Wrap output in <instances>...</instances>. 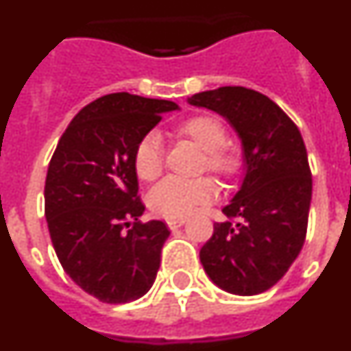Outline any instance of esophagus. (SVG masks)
<instances>
[{
    "label": "esophagus",
    "instance_id": "obj_1",
    "mask_svg": "<svg viewBox=\"0 0 351 351\" xmlns=\"http://www.w3.org/2000/svg\"><path fill=\"white\" fill-rule=\"evenodd\" d=\"M186 223L184 218H170L167 219V226H169L170 230H176V228H179V226H182Z\"/></svg>",
    "mask_w": 351,
    "mask_h": 351
}]
</instances>
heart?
I'll return each instance as SVG.
<instances>
[{
	"label": "heart",
	"mask_w": 351,
	"mask_h": 351,
	"mask_svg": "<svg viewBox=\"0 0 351 351\" xmlns=\"http://www.w3.org/2000/svg\"><path fill=\"white\" fill-rule=\"evenodd\" d=\"M179 137L193 142L204 151L202 170L207 169L223 179L235 178L243 169V154L234 145H226V130L213 116H193L176 128ZM133 169L142 181H154L163 170L161 141L156 133H147L133 151ZM218 184L209 178L195 181L169 178L154 186L147 197L149 209L161 218H186L200 207L214 202Z\"/></svg>",
	"instance_id": "b5f03b06"
}]
</instances>
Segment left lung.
Listing matches in <instances>:
<instances>
[{
  "instance_id": "obj_1",
  "label": "left lung",
  "mask_w": 351,
  "mask_h": 351,
  "mask_svg": "<svg viewBox=\"0 0 351 351\" xmlns=\"http://www.w3.org/2000/svg\"><path fill=\"white\" fill-rule=\"evenodd\" d=\"M228 121L243 144L244 179L200 250L204 271L234 295H256L287 274L302 250L311 206L308 153L295 123L271 98L225 86L188 98Z\"/></svg>"
}]
</instances>
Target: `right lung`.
I'll return each mask as SVG.
<instances>
[{
	"instance_id": "right-lung-1",
	"label": "right lung",
	"mask_w": 351,
	"mask_h": 351,
	"mask_svg": "<svg viewBox=\"0 0 351 351\" xmlns=\"http://www.w3.org/2000/svg\"><path fill=\"white\" fill-rule=\"evenodd\" d=\"M178 108L130 93L105 95L71 119L52 154L43 193L52 246L73 283L101 302L141 299L156 280L170 232L163 221L138 219L145 207L133 151Z\"/></svg>"
}]
</instances>
